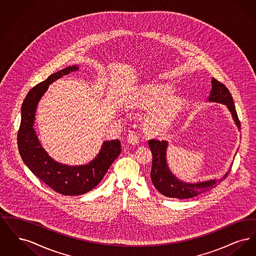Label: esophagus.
I'll use <instances>...</instances> for the list:
<instances>
[{"label":"esophagus","instance_id":"obj_1","mask_svg":"<svg viewBox=\"0 0 256 256\" xmlns=\"http://www.w3.org/2000/svg\"><path fill=\"white\" fill-rule=\"evenodd\" d=\"M126 139H128V142L130 144H132V145L138 144L139 141H140V137L136 132H130V134H128Z\"/></svg>","mask_w":256,"mask_h":256}]
</instances>
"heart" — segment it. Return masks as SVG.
<instances>
[{
	"label": "heart",
	"instance_id": "obj_1",
	"mask_svg": "<svg viewBox=\"0 0 256 256\" xmlns=\"http://www.w3.org/2000/svg\"><path fill=\"white\" fill-rule=\"evenodd\" d=\"M172 90L168 86H146L142 91L143 102L145 106L154 108L159 104L166 100L162 106L152 113L146 120V126L152 132H162L169 128L180 110L182 108L184 102L182 98L172 97L168 98L172 95Z\"/></svg>",
	"mask_w": 256,
	"mask_h": 256
}]
</instances>
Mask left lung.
Segmentation results:
<instances>
[{"instance_id":"1","label":"left lung","mask_w":256,"mask_h":256,"mask_svg":"<svg viewBox=\"0 0 256 256\" xmlns=\"http://www.w3.org/2000/svg\"><path fill=\"white\" fill-rule=\"evenodd\" d=\"M210 102H216L226 104L232 112V117L236 124L240 128L239 121L233 98L228 87L220 82L216 78H212V90L209 96ZM148 145L152 154L150 178L154 185L161 194L170 198H190L206 193L215 188L218 183L222 182L230 174V170L219 180H208L204 182L185 183L178 180L170 172L166 163V148L168 143L166 141H159L158 139L148 140Z\"/></svg>"}]
</instances>
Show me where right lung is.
<instances>
[{
    "label": "right lung",
    "instance_id": "1",
    "mask_svg": "<svg viewBox=\"0 0 256 256\" xmlns=\"http://www.w3.org/2000/svg\"><path fill=\"white\" fill-rule=\"evenodd\" d=\"M78 71V66L67 67L32 87L22 104L21 124L17 134L19 152L26 165L38 178L56 192L65 196L86 194L95 188L121 152V142L106 141L97 158L84 166H66L50 158L40 146L34 130L37 104L49 84L62 76Z\"/></svg>",
    "mask_w": 256,
    "mask_h": 256
}]
</instances>
